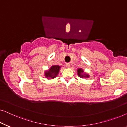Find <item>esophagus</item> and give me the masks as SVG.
I'll return each mask as SVG.
<instances>
[{
	"label": "esophagus",
	"mask_w": 127,
	"mask_h": 127,
	"mask_svg": "<svg viewBox=\"0 0 127 127\" xmlns=\"http://www.w3.org/2000/svg\"><path fill=\"white\" fill-rule=\"evenodd\" d=\"M65 65H66V67H67V68H70V67H71V64H70L69 63H67Z\"/></svg>",
	"instance_id": "obj_1"
}]
</instances>
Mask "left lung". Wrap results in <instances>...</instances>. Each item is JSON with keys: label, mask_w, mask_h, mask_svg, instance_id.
I'll return each mask as SVG.
<instances>
[{"label": "left lung", "mask_w": 127, "mask_h": 127, "mask_svg": "<svg viewBox=\"0 0 127 127\" xmlns=\"http://www.w3.org/2000/svg\"><path fill=\"white\" fill-rule=\"evenodd\" d=\"M77 75L79 77L83 78V77H89V75L84 72V70L82 68H79L77 69Z\"/></svg>", "instance_id": "8db88e82"}]
</instances>
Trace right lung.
Here are the masks:
<instances>
[{
    "instance_id": "add662e5",
    "label": "right lung",
    "mask_w": 127,
    "mask_h": 127,
    "mask_svg": "<svg viewBox=\"0 0 127 127\" xmlns=\"http://www.w3.org/2000/svg\"><path fill=\"white\" fill-rule=\"evenodd\" d=\"M60 67L59 65H52L48 71L45 72V76L48 79H54L57 76Z\"/></svg>"
}]
</instances>
